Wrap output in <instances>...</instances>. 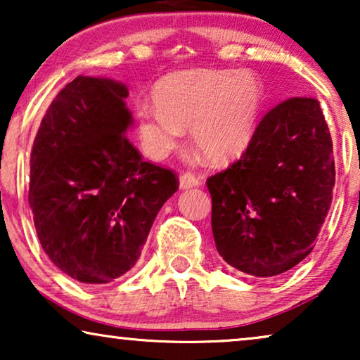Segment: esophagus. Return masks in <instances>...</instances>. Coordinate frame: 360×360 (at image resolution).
Wrapping results in <instances>:
<instances>
[{"instance_id":"obj_1","label":"esophagus","mask_w":360,"mask_h":360,"mask_svg":"<svg viewBox=\"0 0 360 360\" xmlns=\"http://www.w3.org/2000/svg\"><path fill=\"white\" fill-rule=\"evenodd\" d=\"M200 184H201V180L198 179V176H195L193 174H181L179 179L180 190L193 188V186H198Z\"/></svg>"}]
</instances>
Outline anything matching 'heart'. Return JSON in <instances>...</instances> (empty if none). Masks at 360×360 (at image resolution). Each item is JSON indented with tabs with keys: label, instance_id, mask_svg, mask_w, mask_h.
I'll return each instance as SVG.
<instances>
[{
	"label": "heart",
	"instance_id": "heart-1",
	"mask_svg": "<svg viewBox=\"0 0 360 360\" xmlns=\"http://www.w3.org/2000/svg\"><path fill=\"white\" fill-rule=\"evenodd\" d=\"M264 100V85L252 72L170 73L154 88L155 106H136L141 146L150 159L164 160L190 127L191 142L211 162L238 159L254 139Z\"/></svg>",
	"mask_w": 360,
	"mask_h": 360
}]
</instances>
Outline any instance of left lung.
<instances>
[{
	"label": "left lung",
	"instance_id": "1",
	"mask_svg": "<svg viewBox=\"0 0 360 360\" xmlns=\"http://www.w3.org/2000/svg\"><path fill=\"white\" fill-rule=\"evenodd\" d=\"M336 181L333 141L314 98H290L259 122L243 157L206 180L216 249L231 267L275 277L314 248Z\"/></svg>",
	"mask_w": 360,
	"mask_h": 360
}]
</instances>
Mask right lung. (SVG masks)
Masks as SVG:
<instances>
[{"instance_id": "obj_1", "label": "right lung", "mask_w": 360, "mask_h": 360, "mask_svg": "<svg viewBox=\"0 0 360 360\" xmlns=\"http://www.w3.org/2000/svg\"><path fill=\"white\" fill-rule=\"evenodd\" d=\"M124 83L78 75L51 103L31 152L29 206L49 259L82 283L134 267L162 206L179 190L172 170L144 162L127 139Z\"/></svg>"}]
</instances>
